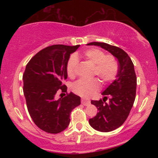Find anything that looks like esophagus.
Masks as SVG:
<instances>
[{"label": "esophagus", "instance_id": "1", "mask_svg": "<svg viewBox=\"0 0 158 158\" xmlns=\"http://www.w3.org/2000/svg\"><path fill=\"white\" fill-rule=\"evenodd\" d=\"M81 104L85 106H88L90 104V102L89 100H87V99H81Z\"/></svg>", "mask_w": 158, "mask_h": 158}]
</instances>
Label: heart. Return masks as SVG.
Instances as JSON below:
<instances>
[{"label": "heart", "mask_w": 158, "mask_h": 158, "mask_svg": "<svg viewBox=\"0 0 158 158\" xmlns=\"http://www.w3.org/2000/svg\"><path fill=\"white\" fill-rule=\"evenodd\" d=\"M84 57L94 65V75H97L103 83H109L113 81L118 73V64L115 58L111 55H106L102 50L97 48L87 50L83 53ZM79 59L76 55L70 56L66 65L68 77L73 78L76 71ZM100 88L97 79L91 80L79 79L72 85V90L77 95L82 97H90L95 94Z\"/></svg>", "instance_id": "heart-1"}]
</instances>
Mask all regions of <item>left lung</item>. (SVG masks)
Segmentation results:
<instances>
[{"mask_svg":"<svg viewBox=\"0 0 158 158\" xmlns=\"http://www.w3.org/2000/svg\"><path fill=\"white\" fill-rule=\"evenodd\" d=\"M87 45L99 46L117 58L119 69L116 79L102 93L104 98L92 100L97 108V115L89 119V124L95 130L109 132L117 129L126 120L136 97L137 77L131 59L124 50L106 43L91 42ZM110 98L106 103V96Z\"/></svg>","mask_w":158,"mask_h":158,"instance_id":"left-lung-1","label":"left lung"}]
</instances>
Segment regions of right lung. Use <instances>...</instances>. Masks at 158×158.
<instances>
[{
  "instance_id": "obj_1",
  "label": "right lung",
  "mask_w": 158,
  "mask_h": 158,
  "mask_svg": "<svg viewBox=\"0 0 158 158\" xmlns=\"http://www.w3.org/2000/svg\"><path fill=\"white\" fill-rule=\"evenodd\" d=\"M80 45L56 44L36 53L27 64L23 76L27 109L35 124L45 132L60 133L69 126L70 115L81 98L72 92L55 99L59 89L67 92L62 81L68 78L66 65Z\"/></svg>"
}]
</instances>
